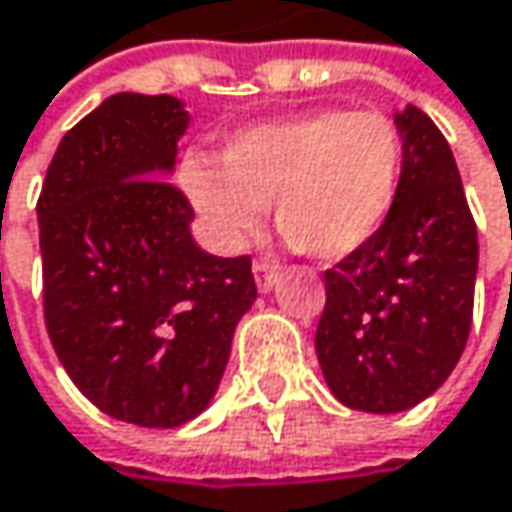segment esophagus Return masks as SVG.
<instances>
[{"mask_svg": "<svg viewBox=\"0 0 512 512\" xmlns=\"http://www.w3.org/2000/svg\"><path fill=\"white\" fill-rule=\"evenodd\" d=\"M252 272H255V284L260 293L272 290V287H275V281H278V266H275V263L257 260L255 266H252Z\"/></svg>", "mask_w": 512, "mask_h": 512, "instance_id": "esophagus-1", "label": "esophagus"}]
</instances>
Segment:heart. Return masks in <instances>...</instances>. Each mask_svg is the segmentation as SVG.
<instances>
[{
	"label": "heart",
	"mask_w": 512,
	"mask_h": 512,
	"mask_svg": "<svg viewBox=\"0 0 512 512\" xmlns=\"http://www.w3.org/2000/svg\"><path fill=\"white\" fill-rule=\"evenodd\" d=\"M403 171L400 127L376 109H311L260 121L222 148L189 154L180 183L210 243L237 255L272 204L275 228L302 252L338 260L388 219Z\"/></svg>",
	"instance_id": "1"
}]
</instances>
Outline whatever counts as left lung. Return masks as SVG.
<instances>
[{
	"instance_id": "left-lung-1",
	"label": "left lung",
	"mask_w": 512,
	"mask_h": 512,
	"mask_svg": "<svg viewBox=\"0 0 512 512\" xmlns=\"http://www.w3.org/2000/svg\"><path fill=\"white\" fill-rule=\"evenodd\" d=\"M394 124L403 136L397 201L358 252L326 269L314 338L329 391L373 415L406 412L451 376L477 278V228L451 145L412 103Z\"/></svg>"
}]
</instances>
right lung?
I'll return each instance as SVG.
<instances>
[{
  "label": "right lung",
  "mask_w": 512,
  "mask_h": 512,
  "mask_svg": "<svg viewBox=\"0 0 512 512\" xmlns=\"http://www.w3.org/2000/svg\"><path fill=\"white\" fill-rule=\"evenodd\" d=\"M186 127L171 94H112L61 139L38 198L55 356L100 412L136 427L210 406L257 299L252 260L207 255L168 183Z\"/></svg>",
  "instance_id": "right-lung-1"
}]
</instances>
